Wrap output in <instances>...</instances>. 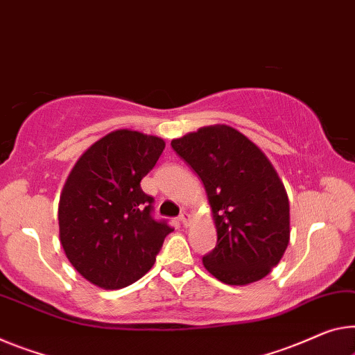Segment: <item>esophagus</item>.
<instances>
[{"mask_svg": "<svg viewBox=\"0 0 355 355\" xmlns=\"http://www.w3.org/2000/svg\"><path fill=\"white\" fill-rule=\"evenodd\" d=\"M179 220H181V223L184 227H189V223H190V214L189 212H182L181 216H179Z\"/></svg>", "mask_w": 355, "mask_h": 355, "instance_id": "34e87169", "label": "esophagus"}]
</instances>
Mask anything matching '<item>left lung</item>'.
<instances>
[{
    "instance_id": "obj_1",
    "label": "left lung",
    "mask_w": 355,
    "mask_h": 355,
    "mask_svg": "<svg viewBox=\"0 0 355 355\" xmlns=\"http://www.w3.org/2000/svg\"><path fill=\"white\" fill-rule=\"evenodd\" d=\"M171 147L198 174L212 209L217 244L203 257L205 268L230 286L265 277L291 236L288 198L271 162L227 125L203 127Z\"/></svg>"
}]
</instances>
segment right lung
Segmentation results:
<instances>
[{"label":"right lung","instance_id":"add662e5","mask_svg":"<svg viewBox=\"0 0 355 355\" xmlns=\"http://www.w3.org/2000/svg\"><path fill=\"white\" fill-rule=\"evenodd\" d=\"M165 149L157 136L116 130L76 163L60 195V243L87 281L114 291L143 277L173 227L152 217L143 179Z\"/></svg>","mask_w":355,"mask_h":355}]
</instances>
